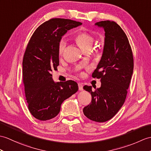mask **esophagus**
Segmentation results:
<instances>
[{
    "label": "esophagus",
    "mask_w": 151,
    "mask_h": 151,
    "mask_svg": "<svg viewBox=\"0 0 151 151\" xmlns=\"http://www.w3.org/2000/svg\"><path fill=\"white\" fill-rule=\"evenodd\" d=\"M78 89L80 91H82L83 90V85H82V83H78Z\"/></svg>",
    "instance_id": "esophagus-1"
}]
</instances>
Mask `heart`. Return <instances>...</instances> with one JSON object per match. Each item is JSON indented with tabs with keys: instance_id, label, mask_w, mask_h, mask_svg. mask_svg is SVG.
Instances as JSON below:
<instances>
[{
	"instance_id": "b5f03b06",
	"label": "heart",
	"mask_w": 151,
	"mask_h": 151,
	"mask_svg": "<svg viewBox=\"0 0 151 151\" xmlns=\"http://www.w3.org/2000/svg\"><path fill=\"white\" fill-rule=\"evenodd\" d=\"M74 39L80 47L82 50L87 49H91L94 42V37L91 34L87 33L86 31H79L74 36ZM66 47V40L64 38L60 40L58 44V52L60 55H62L64 52Z\"/></svg>"
}]
</instances>
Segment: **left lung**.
I'll return each mask as SVG.
<instances>
[{
	"label": "left lung",
	"instance_id": "1",
	"mask_svg": "<svg viewBox=\"0 0 151 151\" xmlns=\"http://www.w3.org/2000/svg\"><path fill=\"white\" fill-rule=\"evenodd\" d=\"M96 26L105 31L102 57L93 78H100L101 87L93 91L91 86L83 89L91 94L92 100L83 108L87 118L97 122L109 120L125 102L134 68V60L128 38L114 21L104 20Z\"/></svg>",
	"mask_w": 151,
	"mask_h": 151
}]
</instances>
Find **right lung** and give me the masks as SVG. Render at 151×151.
Segmentation results:
<instances>
[{
	"mask_svg": "<svg viewBox=\"0 0 151 151\" xmlns=\"http://www.w3.org/2000/svg\"><path fill=\"white\" fill-rule=\"evenodd\" d=\"M82 24L70 19H51L37 28L27 44L22 61L23 83L28 109L38 120L57 116L63 101L78 89L73 80L55 83L51 73L59 65L62 37Z\"/></svg>",
	"mask_w": 151,
	"mask_h": 151,
	"instance_id": "obj_1",
	"label": "right lung"
}]
</instances>
